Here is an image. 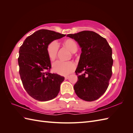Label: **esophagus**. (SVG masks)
<instances>
[{"instance_id":"obj_1","label":"esophagus","mask_w":133,"mask_h":133,"mask_svg":"<svg viewBox=\"0 0 133 133\" xmlns=\"http://www.w3.org/2000/svg\"><path fill=\"white\" fill-rule=\"evenodd\" d=\"M68 78H69V76H65V79H68Z\"/></svg>"}]
</instances>
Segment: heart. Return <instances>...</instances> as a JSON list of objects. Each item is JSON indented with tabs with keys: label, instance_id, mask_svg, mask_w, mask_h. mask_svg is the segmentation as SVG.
<instances>
[{
	"label": "heart",
	"instance_id": "heart-1",
	"mask_svg": "<svg viewBox=\"0 0 133 133\" xmlns=\"http://www.w3.org/2000/svg\"><path fill=\"white\" fill-rule=\"evenodd\" d=\"M64 44L69 49L72 53H75L78 49L77 44L73 39H68L65 40ZM59 49V45L57 41L51 42L47 47V54L48 57L51 61H53L57 57L58 51ZM75 68V64L72 62H55L53 64V70L60 75H66L73 71Z\"/></svg>",
	"mask_w": 133,
	"mask_h": 133
}]
</instances>
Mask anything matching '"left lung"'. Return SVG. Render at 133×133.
<instances>
[{
	"label": "left lung",
	"instance_id": "8db88e82",
	"mask_svg": "<svg viewBox=\"0 0 133 133\" xmlns=\"http://www.w3.org/2000/svg\"><path fill=\"white\" fill-rule=\"evenodd\" d=\"M81 48L82 53L76 68L78 81L74 86L76 94L85 101L97 100L109 86L112 75V49L107 40L95 32L82 31L67 35Z\"/></svg>",
	"mask_w": 133,
	"mask_h": 133
}]
</instances>
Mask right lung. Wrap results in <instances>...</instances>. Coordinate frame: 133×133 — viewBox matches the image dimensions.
Returning a JSON list of instances; mask_svg holds the SVG:
<instances>
[{
  "label": "right lung",
  "mask_w": 133,
  "mask_h": 133,
  "mask_svg": "<svg viewBox=\"0 0 133 133\" xmlns=\"http://www.w3.org/2000/svg\"><path fill=\"white\" fill-rule=\"evenodd\" d=\"M65 34L46 29L27 37L19 49V74L25 90L32 98L45 102L55 98L64 77L49 72L51 68L47 54L48 45Z\"/></svg>",
  "instance_id": "1"
}]
</instances>
